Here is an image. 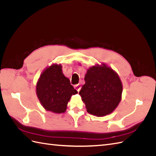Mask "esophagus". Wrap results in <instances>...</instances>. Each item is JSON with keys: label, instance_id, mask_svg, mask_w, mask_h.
I'll return each mask as SVG.
<instances>
[{"label": "esophagus", "instance_id": "1", "mask_svg": "<svg viewBox=\"0 0 156 156\" xmlns=\"http://www.w3.org/2000/svg\"><path fill=\"white\" fill-rule=\"evenodd\" d=\"M74 88L76 89L78 92H79L80 90H81V84H75V85L74 86Z\"/></svg>", "mask_w": 156, "mask_h": 156}]
</instances>
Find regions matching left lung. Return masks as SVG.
<instances>
[{
	"label": "left lung",
	"instance_id": "left-lung-1",
	"mask_svg": "<svg viewBox=\"0 0 156 156\" xmlns=\"http://www.w3.org/2000/svg\"><path fill=\"white\" fill-rule=\"evenodd\" d=\"M79 92L87 112L97 116L110 114L122 98V84L118 74L104 64L90 68Z\"/></svg>",
	"mask_w": 156,
	"mask_h": 156
}]
</instances>
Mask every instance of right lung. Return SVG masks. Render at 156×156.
<instances>
[{
  "label": "right lung",
  "mask_w": 156,
  "mask_h": 156,
  "mask_svg": "<svg viewBox=\"0 0 156 156\" xmlns=\"http://www.w3.org/2000/svg\"><path fill=\"white\" fill-rule=\"evenodd\" d=\"M62 73L61 64L47 68L37 82L36 94L41 105L55 113L64 112L71 96L77 94Z\"/></svg>",
  "instance_id": "right-lung-1"
}]
</instances>
